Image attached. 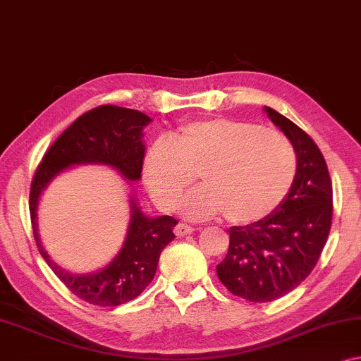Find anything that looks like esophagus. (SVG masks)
Here are the masks:
<instances>
[{"label":"esophagus","mask_w":361,"mask_h":361,"mask_svg":"<svg viewBox=\"0 0 361 361\" xmlns=\"http://www.w3.org/2000/svg\"><path fill=\"white\" fill-rule=\"evenodd\" d=\"M192 232H195V228L190 227V225H186V224H178L175 227L176 236H186V235H191Z\"/></svg>","instance_id":"esophagus-1"}]
</instances>
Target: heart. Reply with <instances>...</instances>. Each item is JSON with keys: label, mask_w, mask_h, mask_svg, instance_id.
<instances>
[{"label": "heart", "mask_w": 361, "mask_h": 361, "mask_svg": "<svg viewBox=\"0 0 361 361\" xmlns=\"http://www.w3.org/2000/svg\"><path fill=\"white\" fill-rule=\"evenodd\" d=\"M197 173L181 212L209 219L224 211L232 224H252L276 211L297 175V155L287 137L251 123L209 118L180 126L171 142L149 147L142 176L154 201L171 211Z\"/></svg>", "instance_id": "1"}]
</instances>
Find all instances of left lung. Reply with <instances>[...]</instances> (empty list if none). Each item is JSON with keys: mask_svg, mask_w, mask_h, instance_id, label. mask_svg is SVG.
<instances>
[{"mask_svg": "<svg viewBox=\"0 0 361 361\" xmlns=\"http://www.w3.org/2000/svg\"><path fill=\"white\" fill-rule=\"evenodd\" d=\"M266 115L297 154V175L287 197L267 217L228 230L230 245L217 276L236 297L266 303L310 276L329 236L332 183L313 139L271 106Z\"/></svg>", "mask_w": 361, "mask_h": 361, "instance_id": "left-lung-1", "label": "left lung"}]
</instances>
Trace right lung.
Instances as JSON below:
<instances>
[{
    "instance_id": "1",
    "label": "right lung",
    "mask_w": 361,
    "mask_h": 361,
    "mask_svg": "<svg viewBox=\"0 0 361 361\" xmlns=\"http://www.w3.org/2000/svg\"><path fill=\"white\" fill-rule=\"evenodd\" d=\"M152 121L142 111L102 105L84 113L53 142L35 171L30 188V219L39 251L58 279L80 300L97 306H118L136 298L152 282L160 252L175 238L170 215L147 217L131 195V219L121 250L105 267L89 274L64 271L48 256L39 235V201L48 185L74 165H106L129 186L141 180L144 128Z\"/></svg>"
}]
</instances>
